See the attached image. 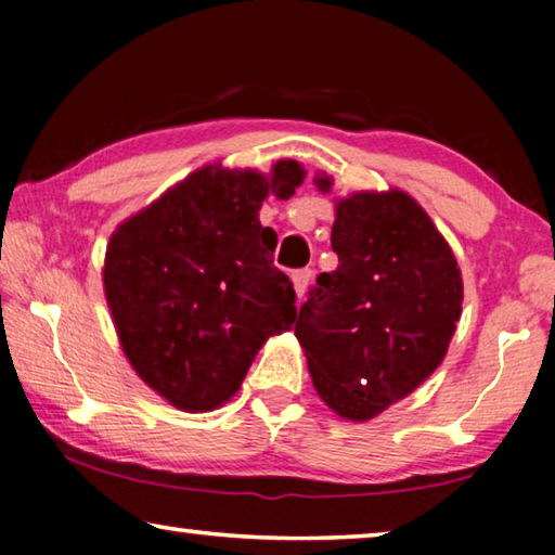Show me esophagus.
I'll use <instances>...</instances> for the list:
<instances>
[{
	"label": "esophagus",
	"mask_w": 555,
	"mask_h": 555,
	"mask_svg": "<svg viewBox=\"0 0 555 555\" xmlns=\"http://www.w3.org/2000/svg\"><path fill=\"white\" fill-rule=\"evenodd\" d=\"M291 281H294L296 296L304 298L308 286H311V281H313V271L311 269H298V271H294V274H291Z\"/></svg>",
	"instance_id": "34e87169"
}]
</instances>
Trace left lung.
<instances>
[{
    "mask_svg": "<svg viewBox=\"0 0 555 555\" xmlns=\"http://www.w3.org/2000/svg\"><path fill=\"white\" fill-rule=\"evenodd\" d=\"M323 193L331 176L315 178ZM337 269L300 306L296 337L321 399L347 421H370L443 362L463 311L453 249L403 191L337 203Z\"/></svg>",
    "mask_w": 555,
    "mask_h": 555,
    "instance_id": "left-lung-1",
    "label": "left lung"
}]
</instances>
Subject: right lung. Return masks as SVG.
<instances>
[{"instance_id": "1", "label": "right lung", "mask_w": 555, "mask_h": 555, "mask_svg": "<svg viewBox=\"0 0 555 555\" xmlns=\"http://www.w3.org/2000/svg\"><path fill=\"white\" fill-rule=\"evenodd\" d=\"M300 183L296 162L271 176L205 166L109 237L102 279L121 350L176 409L232 399L261 345L294 325V284L274 267L276 232L259 208Z\"/></svg>"}]
</instances>
